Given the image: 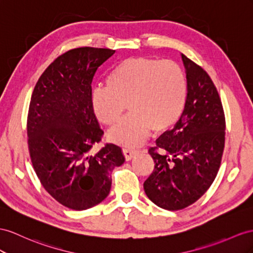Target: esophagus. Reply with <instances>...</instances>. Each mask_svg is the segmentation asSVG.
<instances>
[{
  "label": "esophagus",
  "instance_id": "obj_1",
  "mask_svg": "<svg viewBox=\"0 0 253 253\" xmlns=\"http://www.w3.org/2000/svg\"><path fill=\"white\" fill-rule=\"evenodd\" d=\"M123 153H124L125 159L128 161V160H131L135 155L138 154V151L131 150V148H123Z\"/></svg>",
  "mask_w": 253,
  "mask_h": 253
}]
</instances>
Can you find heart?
<instances>
[{"mask_svg":"<svg viewBox=\"0 0 253 253\" xmlns=\"http://www.w3.org/2000/svg\"><path fill=\"white\" fill-rule=\"evenodd\" d=\"M187 97L183 69L172 61L130 57L120 62L107 78V86H97L92 94L96 118L115 126L126 105L129 113L109 133L121 145L137 146L153 131H165L182 115Z\"/></svg>","mask_w":253,"mask_h":253,"instance_id":"1","label":"heart"}]
</instances>
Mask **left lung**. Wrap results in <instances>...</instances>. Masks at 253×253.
<instances>
[{
	"mask_svg": "<svg viewBox=\"0 0 253 253\" xmlns=\"http://www.w3.org/2000/svg\"><path fill=\"white\" fill-rule=\"evenodd\" d=\"M187 97L180 119L148 153L154 171L143 187L153 203L168 211L193 204L216 178L224 148L225 118L218 90L206 71L182 54Z\"/></svg>",
	"mask_w": 253,
	"mask_h": 253,
	"instance_id": "1",
	"label": "left lung"
}]
</instances>
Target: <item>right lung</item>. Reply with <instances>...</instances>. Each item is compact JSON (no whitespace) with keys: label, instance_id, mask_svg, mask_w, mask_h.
I'll return each mask as SVG.
<instances>
[{"label":"right lung","instance_id":"1","mask_svg":"<svg viewBox=\"0 0 253 253\" xmlns=\"http://www.w3.org/2000/svg\"><path fill=\"white\" fill-rule=\"evenodd\" d=\"M115 50L71 49L51 63L38 79L28 113L32 165L43 188L70 210L100 203L111 189V172L125 161L122 148L105 144L92 106V81Z\"/></svg>","mask_w":253,"mask_h":253}]
</instances>
